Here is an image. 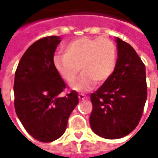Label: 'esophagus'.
<instances>
[{
    "label": "esophagus",
    "mask_w": 158,
    "mask_h": 158,
    "mask_svg": "<svg viewBox=\"0 0 158 158\" xmlns=\"http://www.w3.org/2000/svg\"><path fill=\"white\" fill-rule=\"evenodd\" d=\"M87 96L85 94H79V100H85Z\"/></svg>",
    "instance_id": "34e87169"
}]
</instances>
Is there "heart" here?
Returning <instances> with one entry per match:
<instances>
[{"label": "heart", "instance_id": "b5f03b06", "mask_svg": "<svg viewBox=\"0 0 158 158\" xmlns=\"http://www.w3.org/2000/svg\"><path fill=\"white\" fill-rule=\"evenodd\" d=\"M63 52L54 56L53 65L68 84L74 80L80 69L82 74L72 85L73 89L78 91L89 90L96 82L97 85L105 83L115 69L116 46L106 37L76 38L64 45Z\"/></svg>", "mask_w": 158, "mask_h": 158}]
</instances>
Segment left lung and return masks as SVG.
<instances>
[{"label": "left lung", "mask_w": 158, "mask_h": 158, "mask_svg": "<svg viewBox=\"0 0 158 158\" xmlns=\"http://www.w3.org/2000/svg\"><path fill=\"white\" fill-rule=\"evenodd\" d=\"M116 40L118 60L113 74L90 95V127L109 139L124 137L135 129L147 98L145 64L129 44Z\"/></svg>", "instance_id": "1"}]
</instances>
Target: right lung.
Here are the masks:
<instances>
[{"mask_svg": "<svg viewBox=\"0 0 158 158\" xmlns=\"http://www.w3.org/2000/svg\"><path fill=\"white\" fill-rule=\"evenodd\" d=\"M59 36L38 40L19 61L14 79V106L26 131L41 142H52L64 134L70 114L78 103V93L67 88L53 65Z\"/></svg>", "mask_w": 158, "mask_h": 158, "instance_id": "right-lung-1", "label": "right lung"}]
</instances>
